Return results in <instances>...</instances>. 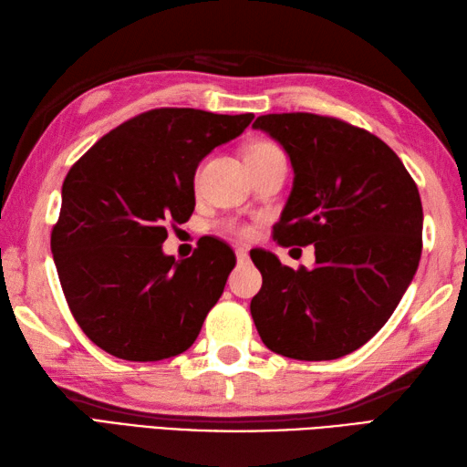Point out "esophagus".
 Instances as JSON below:
<instances>
[{
	"mask_svg": "<svg viewBox=\"0 0 467 467\" xmlns=\"http://www.w3.org/2000/svg\"><path fill=\"white\" fill-rule=\"evenodd\" d=\"M236 261H239L241 265L249 263V251L243 249V246H239V249H236Z\"/></svg>",
	"mask_w": 467,
	"mask_h": 467,
	"instance_id": "1",
	"label": "esophagus"
}]
</instances>
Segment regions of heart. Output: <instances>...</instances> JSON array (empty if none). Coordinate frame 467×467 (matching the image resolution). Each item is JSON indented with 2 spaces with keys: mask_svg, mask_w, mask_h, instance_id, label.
<instances>
[{
  "mask_svg": "<svg viewBox=\"0 0 467 467\" xmlns=\"http://www.w3.org/2000/svg\"><path fill=\"white\" fill-rule=\"evenodd\" d=\"M271 150H276V146L266 144V142H259V144H254V146L249 148V150H246V156H249V154H261V152H271ZM233 231L236 234H241V236L249 234V228H246V226H233Z\"/></svg>",
  "mask_w": 467,
  "mask_h": 467,
  "instance_id": "b5f03b06",
  "label": "heart"
}]
</instances>
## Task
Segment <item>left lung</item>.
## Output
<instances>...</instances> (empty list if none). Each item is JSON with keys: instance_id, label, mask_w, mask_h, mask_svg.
Here are the masks:
<instances>
[{"instance_id": "obj_1", "label": "left lung", "mask_w": 467, "mask_h": 467, "mask_svg": "<svg viewBox=\"0 0 467 467\" xmlns=\"http://www.w3.org/2000/svg\"><path fill=\"white\" fill-rule=\"evenodd\" d=\"M253 128L285 148L295 172L275 239L315 246L311 271L251 251L263 275L251 301L256 331L291 359H339L381 329L413 281L420 191L389 146L337 118L266 114Z\"/></svg>"}]
</instances>
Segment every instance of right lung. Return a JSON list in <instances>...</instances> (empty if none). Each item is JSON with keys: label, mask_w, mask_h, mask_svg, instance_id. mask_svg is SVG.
Returning a JSON list of instances; mask_svg holds the SVG:
<instances>
[{"label": "right lung", "mask_w": 467, "mask_h": 467, "mask_svg": "<svg viewBox=\"0 0 467 467\" xmlns=\"http://www.w3.org/2000/svg\"><path fill=\"white\" fill-rule=\"evenodd\" d=\"M253 118L158 108L114 128L69 168L52 254L69 311L106 353L161 361L196 341L236 259L204 236L192 256L174 261L162 253L166 224L191 218L198 164Z\"/></svg>", "instance_id": "add662e5"}]
</instances>
